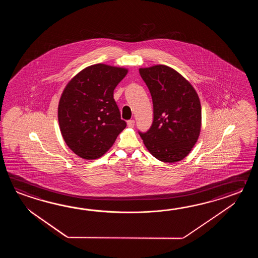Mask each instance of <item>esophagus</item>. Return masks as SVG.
I'll return each instance as SVG.
<instances>
[{"label":"esophagus","instance_id":"obj_1","mask_svg":"<svg viewBox=\"0 0 258 258\" xmlns=\"http://www.w3.org/2000/svg\"><path fill=\"white\" fill-rule=\"evenodd\" d=\"M127 125H128V127H130V128H133V127L135 126V120H129V121H127Z\"/></svg>","mask_w":258,"mask_h":258}]
</instances>
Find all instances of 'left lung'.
Returning <instances> with one entry per match:
<instances>
[{"instance_id": "8db88e82", "label": "left lung", "mask_w": 258, "mask_h": 258, "mask_svg": "<svg viewBox=\"0 0 258 258\" xmlns=\"http://www.w3.org/2000/svg\"><path fill=\"white\" fill-rule=\"evenodd\" d=\"M153 102L154 118L148 131L138 132L156 159L173 163L184 159L198 141L201 105L192 85L169 66L140 68Z\"/></svg>"}]
</instances>
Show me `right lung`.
Here are the masks:
<instances>
[{
  "mask_svg": "<svg viewBox=\"0 0 258 258\" xmlns=\"http://www.w3.org/2000/svg\"><path fill=\"white\" fill-rule=\"evenodd\" d=\"M127 72L98 63L85 68L67 84L59 102L58 120L66 145L77 156L101 157L126 127L113 90Z\"/></svg>",
  "mask_w": 258,
  "mask_h": 258,
  "instance_id": "1",
  "label": "right lung"
}]
</instances>
